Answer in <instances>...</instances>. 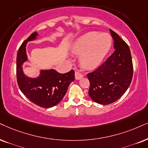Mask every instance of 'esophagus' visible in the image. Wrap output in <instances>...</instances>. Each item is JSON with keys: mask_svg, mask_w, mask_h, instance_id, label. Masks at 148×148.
Masks as SVG:
<instances>
[{"mask_svg": "<svg viewBox=\"0 0 148 148\" xmlns=\"http://www.w3.org/2000/svg\"><path fill=\"white\" fill-rule=\"evenodd\" d=\"M83 74H80V73L78 72H75V78L76 80H80V78H83Z\"/></svg>", "mask_w": 148, "mask_h": 148, "instance_id": "1", "label": "esophagus"}]
</instances>
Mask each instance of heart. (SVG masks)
I'll list each match as a JSON object with an SVG mask.
<instances>
[{
  "label": "heart",
  "instance_id": "obj_1",
  "mask_svg": "<svg viewBox=\"0 0 148 148\" xmlns=\"http://www.w3.org/2000/svg\"><path fill=\"white\" fill-rule=\"evenodd\" d=\"M112 38L107 33L89 32L78 38L72 45L71 51L80 55V62L84 68H98L111 49Z\"/></svg>",
  "mask_w": 148,
  "mask_h": 148
}]
</instances>
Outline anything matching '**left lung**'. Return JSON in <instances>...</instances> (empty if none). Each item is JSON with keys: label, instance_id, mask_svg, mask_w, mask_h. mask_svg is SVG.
<instances>
[{"label": "left lung", "instance_id": "left-lung-1", "mask_svg": "<svg viewBox=\"0 0 148 148\" xmlns=\"http://www.w3.org/2000/svg\"><path fill=\"white\" fill-rule=\"evenodd\" d=\"M115 52L94 72L87 74L89 95L96 103L107 105L117 101L131 83L133 66L130 48L117 33L109 30Z\"/></svg>", "mask_w": 148, "mask_h": 148}]
</instances>
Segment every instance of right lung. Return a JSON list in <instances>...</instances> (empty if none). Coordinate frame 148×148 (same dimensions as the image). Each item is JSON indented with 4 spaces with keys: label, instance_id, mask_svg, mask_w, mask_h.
<instances>
[{
    "label": "right lung",
    "instance_id": "obj_1",
    "mask_svg": "<svg viewBox=\"0 0 148 148\" xmlns=\"http://www.w3.org/2000/svg\"><path fill=\"white\" fill-rule=\"evenodd\" d=\"M38 33H32L22 43L17 54L16 72L18 86L30 101L42 108H50L61 102L69 85L74 80V71L60 74L54 69L40 70L35 78L29 77L23 72L22 65L28 61L26 47L28 42L34 41Z\"/></svg>",
    "mask_w": 148,
    "mask_h": 148
}]
</instances>
